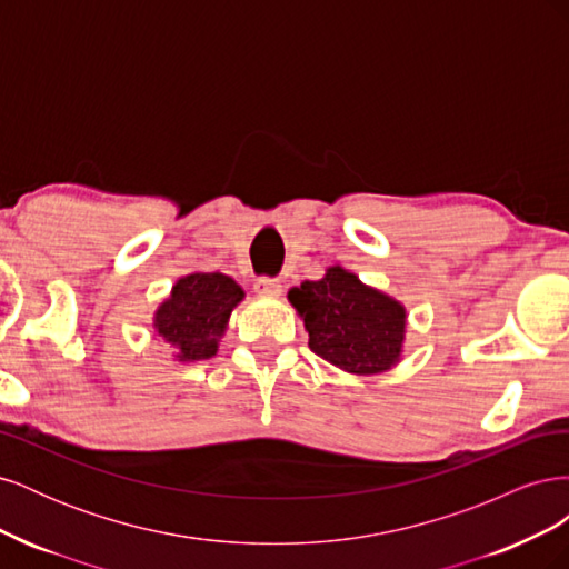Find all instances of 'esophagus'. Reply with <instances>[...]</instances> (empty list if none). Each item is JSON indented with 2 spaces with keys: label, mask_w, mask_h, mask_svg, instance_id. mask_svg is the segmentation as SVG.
Here are the masks:
<instances>
[{
  "label": "esophagus",
  "mask_w": 569,
  "mask_h": 569,
  "mask_svg": "<svg viewBox=\"0 0 569 569\" xmlns=\"http://www.w3.org/2000/svg\"><path fill=\"white\" fill-rule=\"evenodd\" d=\"M253 289L258 291V295H268V297H278L282 291V284L278 278H258Z\"/></svg>",
  "instance_id": "1"
}]
</instances>
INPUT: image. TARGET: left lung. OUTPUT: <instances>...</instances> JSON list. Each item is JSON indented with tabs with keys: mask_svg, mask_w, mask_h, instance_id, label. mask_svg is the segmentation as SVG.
Masks as SVG:
<instances>
[{
	"mask_svg": "<svg viewBox=\"0 0 569 569\" xmlns=\"http://www.w3.org/2000/svg\"><path fill=\"white\" fill-rule=\"evenodd\" d=\"M303 318L308 347L341 370L377 375L399 363L406 308L339 266L322 280H306L289 291Z\"/></svg>",
	"mask_w": 569,
	"mask_h": 569,
	"instance_id": "8db88e82",
	"label": "left lung"
}]
</instances>
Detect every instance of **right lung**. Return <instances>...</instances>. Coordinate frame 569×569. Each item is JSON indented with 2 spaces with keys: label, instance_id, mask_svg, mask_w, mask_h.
Masks as SVG:
<instances>
[{
  "label": "right lung",
  "instance_id": "right-lung-1",
  "mask_svg": "<svg viewBox=\"0 0 569 569\" xmlns=\"http://www.w3.org/2000/svg\"><path fill=\"white\" fill-rule=\"evenodd\" d=\"M242 299V287L228 274H187L176 282L170 299L159 306L153 327L159 337L173 343L178 360H206L216 356L232 308Z\"/></svg>",
  "mask_w": 569,
  "mask_h": 569
}]
</instances>
